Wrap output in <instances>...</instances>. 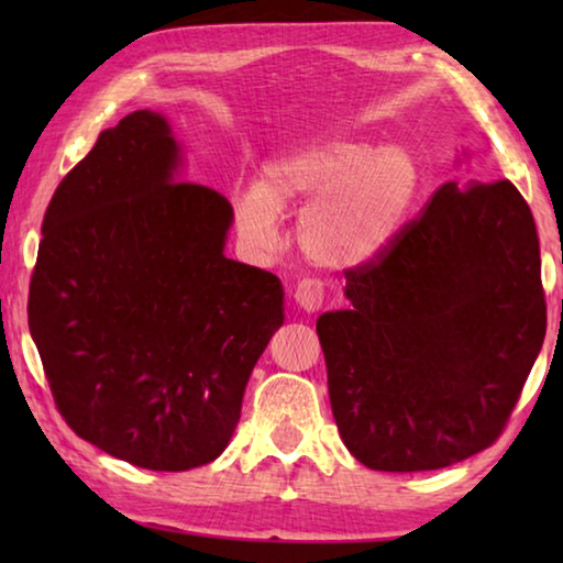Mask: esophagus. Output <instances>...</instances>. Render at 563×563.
Here are the masks:
<instances>
[{"label":"esophagus","instance_id":"obj_1","mask_svg":"<svg viewBox=\"0 0 563 563\" xmlns=\"http://www.w3.org/2000/svg\"><path fill=\"white\" fill-rule=\"evenodd\" d=\"M322 300H325V283L318 278H302L295 288V302L300 305L302 310L316 312L322 308Z\"/></svg>","mask_w":563,"mask_h":563}]
</instances>
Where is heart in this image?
I'll return each instance as SVG.
<instances>
[{"instance_id": "heart-1", "label": "heart", "mask_w": 563, "mask_h": 563, "mask_svg": "<svg viewBox=\"0 0 563 563\" xmlns=\"http://www.w3.org/2000/svg\"><path fill=\"white\" fill-rule=\"evenodd\" d=\"M419 190V166L407 148H377L357 139H320L263 166L258 184L231 196L235 228L251 247L278 241L280 211L308 201L298 243L312 263L350 268L393 243Z\"/></svg>"}]
</instances>
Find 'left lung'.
<instances>
[{
	"label": "left lung",
	"instance_id": "1",
	"mask_svg": "<svg viewBox=\"0 0 563 563\" xmlns=\"http://www.w3.org/2000/svg\"><path fill=\"white\" fill-rule=\"evenodd\" d=\"M318 318L342 442L369 470H442L499 440L547 335L539 235L511 180L444 184Z\"/></svg>",
	"mask_w": 563,
	"mask_h": 563
}]
</instances>
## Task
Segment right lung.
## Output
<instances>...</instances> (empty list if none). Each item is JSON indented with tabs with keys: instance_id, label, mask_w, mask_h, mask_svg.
<instances>
[{
	"instance_id": "right-lung-1",
	"label": "right lung",
	"mask_w": 563,
	"mask_h": 563,
	"mask_svg": "<svg viewBox=\"0 0 563 563\" xmlns=\"http://www.w3.org/2000/svg\"><path fill=\"white\" fill-rule=\"evenodd\" d=\"M178 161L156 111L101 131L46 208L26 305L64 422L154 472L225 450L283 325L280 280L225 258L233 208Z\"/></svg>"
}]
</instances>
